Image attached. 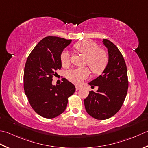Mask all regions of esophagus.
<instances>
[{"label":"esophagus","instance_id":"34e87169","mask_svg":"<svg viewBox=\"0 0 148 148\" xmlns=\"http://www.w3.org/2000/svg\"><path fill=\"white\" fill-rule=\"evenodd\" d=\"M80 88H81L80 86H76V90L77 91L79 90Z\"/></svg>","mask_w":148,"mask_h":148}]
</instances>
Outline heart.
Here are the masks:
<instances>
[{
	"instance_id": "obj_1",
	"label": "heart",
	"mask_w": 148,
	"mask_h": 148,
	"mask_svg": "<svg viewBox=\"0 0 148 148\" xmlns=\"http://www.w3.org/2000/svg\"><path fill=\"white\" fill-rule=\"evenodd\" d=\"M74 48L79 53L86 58V63L95 74L101 73L108 64V56L105 51L100 50L96 43L90 41H83L74 45ZM61 62L64 67L70 65V56L66 51L61 54ZM90 76L87 68H77L66 72L67 79L76 85H79Z\"/></svg>"
}]
</instances>
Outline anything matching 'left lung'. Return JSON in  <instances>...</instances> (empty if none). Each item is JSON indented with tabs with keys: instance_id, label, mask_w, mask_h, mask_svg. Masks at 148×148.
<instances>
[{
	"instance_id": "1",
	"label": "left lung",
	"mask_w": 148,
	"mask_h": 148,
	"mask_svg": "<svg viewBox=\"0 0 148 148\" xmlns=\"http://www.w3.org/2000/svg\"><path fill=\"white\" fill-rule=\"evenodd\" d=\"M108 50V62L101 75L88 84L98 86L95 92H89L84 99L86 112L96 119L112 117L119 110L125 99L128 80L125 61L118 48L112 42L103 39Z\"/></svg>"
}]
</instances>
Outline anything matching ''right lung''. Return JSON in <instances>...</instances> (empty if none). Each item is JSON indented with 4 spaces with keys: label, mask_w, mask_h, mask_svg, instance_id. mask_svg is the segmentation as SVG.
<instances>
[{
    "label": "right lung",
    "mask_w": 148,
    "mask_h": 148,
    "mask_svg": "<svg viewBox=\"0 0 148 148\" xmlns=\"http://www.w3.org/2000/svg\"><path fill=\"white\" fill-rule=\"evenodd\" d=\"M72 42L57 36L43 38L26 61L24 85L25 94L32 108L44 118H54L65 111L68 97L76 87L65 79L60 85L52 83L56 71L62 68L61 54Z\"/></svg>",
    "instance_id": "add662e5"
}]
</instances>
